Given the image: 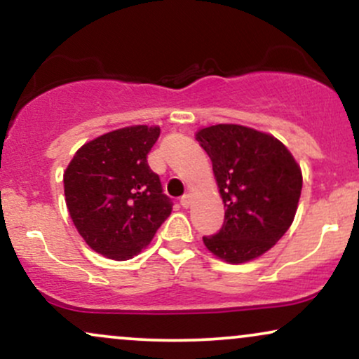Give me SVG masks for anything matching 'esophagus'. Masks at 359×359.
<instances>
[{
    "mask_svg": "<svg viewBox=\"0 0 359 359\" xmlns=\"http://www.w3.org/2000/svg\"><path fill=\"white\" fill-rule=\"evenodd\" d=\"M191 204H192V196L191 194H184V196L180 197V205H182V208H189Z\"/></svg>",
    "mask_w": 359,
    "mask_h": 359,
    "instance_id": "obj_1",
    "label": "esophagus"
}]
</instances>
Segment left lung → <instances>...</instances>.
<instances>
[{"instance_id":"obj_1","label":"left lung","mask_w":359,"mask_h":359,"mask_svg":"<svg viewBox=\"0 0 359 359\" xmlns=\"http://www.w3.org/2000/svg\"><path fill=\"white\" fill-rule=\"evenodd\" d=\"M212 162L224 203V222L205 248L228 263L266 253L290 228L302 191V172L282 142L241 125H214L196 133Z\"/></svg>"}]
</instances>
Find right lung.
<instances>
[{"mask_svg":"<svg viewBox=\"0 0 359 359\" xmlns=\"http://www.w3.org/2000/svg\"><path fill=\"white\" fill-rule=\"evenodd\" d=\"M158 126L109 131L82 145L64 172L74 226L84 241L111 259L140 253L170 216L172 201L147 162Z\"/></svg>","mask_w":359,"mask_h":359,"instance_id":"obj_1","label":"right lung"}]
</instances>
